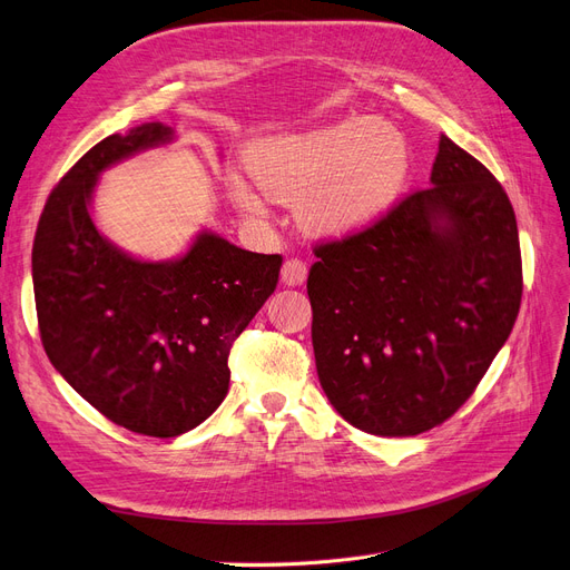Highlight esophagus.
Returning <instances> with one entry per match:
<instances>
[{
  "label": "esophagus",
  "instance_id": "1",
  "mask_svg": "<svg viewBox=\"0 0 570 570\" xmlns=\"http://www.w3.org/2000/svg\"><path fill=\"white\" fill-rule=\"evenodd\" d=\"M306 273H308V268L304 262H299V258H287V262L283 264V271H281V281L285 285L295 287L306 281Z\"/></svg>",
  "mask_w": 570,
  "mask_h": 570
}]
</instances>
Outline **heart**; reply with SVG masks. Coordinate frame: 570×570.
<instances>
[{
  "label": "heart",
  "mask_w": 570,
  "mask_h": 570,
  "mask_svg": "<svg viewBox=\"0 0 570 570\" xmlns=\"http://www.w3.org/2000/svg\"><path fill=\"white\" fill-rule=\"evenodd\" d=\"M409 166L404 137L371 118L268 137L249 154L252 174L266 195L304 202V228L325 237L358 233L381 218L404 187ZM228 189L239 209L264 214L266 197L252 183L233 178Z\"/></svg>",
  "instance_id": "1"
}]
</instances>
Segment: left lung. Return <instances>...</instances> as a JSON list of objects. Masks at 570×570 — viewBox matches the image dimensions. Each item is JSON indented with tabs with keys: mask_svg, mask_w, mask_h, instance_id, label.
Returning a JSON list of instances; mask_svg holds the SVG:
<instances>
[{
	"mask_svg": "<svg viewBox=\"0 0 570 570\" xmlns=\"http://www.w3.org/2000/svg\"><path fill=\"white\" fill-rule=\"evenodd\" d=\"M314 254L316 371L340 416L383 438L454 416L521 308L519 228L499 180L442 135L430 187Z\"/></svg>",
	"mask_w": 570,
	"mask_h": 570,
	"instance_id": "8db88e82",
	"label": "left lung"
}]
</instances>
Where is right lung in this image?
Here are the masks:
<instances>
[{
	"label": "right lung",
	"mask_w": 570,
	"mask_h": 570,
	"mask_svg": "<svg viewBox=\"0 0 570 570\" xmlns=\"http://www.w3.org/2000/svg\"><path fill=\"white\" fill-rule=\"evenodd\" d=\"M174 140L164 124L97 142L51 189L32 245L42 347L66 383L132 433L176 438L226 400L233 342L273 295L281 254L202 233L176 262H140L90 216L97 178Z\"/></svg>",
	"instance_id": "1"
}]
</instances>
